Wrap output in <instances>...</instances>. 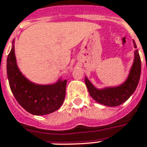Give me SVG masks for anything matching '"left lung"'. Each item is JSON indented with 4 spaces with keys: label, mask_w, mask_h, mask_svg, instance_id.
<instances>
[{
    "label": "left lung",
    "mask_w": 147,
    "mask_h": 147,
    "mask_svg": "<svg viewBox=\"0 0 147 147\" xmlns=\"http://www.w3.org/2000/svg\"><path fill=\"white\" fill-rule=\"evenodd\" d=\"M134 48H137L134 41ZM141 75V59L138 51L134 52V61L131 67L130 72L126 81L121 85L115 87H106L97 89L91 84L87 78H85V83L90 95L99 103L108 107H116L125 103L135 91L139 82Z\"/></svg>",
    "instance_id": "left-lung-1"
}]
</instances>
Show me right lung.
I'll list each match as a JSON object with an SVG mask.
<instances>
[{"mask_svg":"<svg viewBox=\"0 0 147 147\" xmlns=\"http://www.w3.org/2000/svg\"><path fill=\"white\" fill-rule=\"evenodd\" d=\"M14 41L7 57V76L13 94L26 112L36 116L47 115L58 110L65 97L67 80L51 85L34 84L26 78L18 67Z\"/></svg>","mask_w":147,"mask_h":147,"instance_id":"1","label":"right lung"}]
</instances>
